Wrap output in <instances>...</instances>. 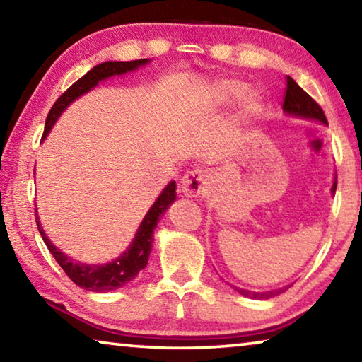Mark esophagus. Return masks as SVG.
<instances>
[{
  "instance_id": "esophagus-1",
  "label": "esophagus",
  "mask_w": 362,
  "mask_h": 362,
  "mask_svg": "<svg viewBox=\"0 0 362 362\" xmlns=\"http://www.w3.org/2000/svg\"><path fill=\"white\" fill-rule=\"evenodd\" d=\"M207 180H209V175L203 170H192V173H187L182 177L180 192L188 198H196V196L203 194Z\"/></svg>"
}]
</instances>
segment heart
<instances>
[{
  "mask_svg": "<svg viewBox=\"0 0 362 362\" xmlns=\"http://www.w3.org/2000/svg\"><path fill=\"white\" fill-rule=\"evenodd\" d=\"M246 89V84L238 79H222L212 88V102L214 105H226V103L238 99ZM260 108V99L255 93H249L241 100V116L250 118Z\"/></svg>",
  "mask_w": 362,
  "mask_h": 362,
  "instance_id": "b5f03b06",
  "label": "heart"
}]
</instances>
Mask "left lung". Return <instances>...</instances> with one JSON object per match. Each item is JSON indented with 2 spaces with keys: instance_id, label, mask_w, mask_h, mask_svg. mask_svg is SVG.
<instances>
[{
  "instance_id": "obj_1",
  "label": "left lung",
  "mask_w": 362,
  "mask_h": 362,
  "mask_svg": "<svg viewBox=\"0 0 362 362\" xmlns=\"http://www.w3.org/2000/svg\"><path fill=\"white\" fill-rule=\"evenodd\" d=\"M283 110L291 116H298V118L313 119V121L322 122V124H327L326 115H324L322 108L317 105V103L311 99V97L306 94L305 90L300 88V86L293 81L291 76H287V88H286ZM335 188H337V180H334L332 193H335ZM231 287L236 292H240L241 296L249 297V298H257V300H267V298L276 297L287 289V287H281V289H274V291H268V292H252L247 289H241V287H235V286H231Z\"/></svg>"
}]
</instances>
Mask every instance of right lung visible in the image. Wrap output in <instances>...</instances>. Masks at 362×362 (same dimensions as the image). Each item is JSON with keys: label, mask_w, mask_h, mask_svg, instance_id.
Listing matches in <instances>:
<instances>
[{"label": "right lung", "mask_w": 362, "mask_h": 362, "mask_svg": "<svg viewBox=\"0 0 362 362\" xmlns=\"http://www.w3.org/2000/svg\"><path fill=\"white\" fill-rule=\"evenodd\" d=\"M150 60L148 59H139L131 60V62H103L100 65H95L93 70H89L83 78H79L75 84H71L65 93L59 97L54 103L51 112H49L46 118L45 134L42 139L47 137L49 131L52 129V126L56 124L59 116L65 112V108L70 105L73 100H76L78 97L89 93L90 89H94L99 81L103 79L112 78L115 75H124L127 71L137 70L139 66L146 65ZM175 201V182H169V185L163 189V193L158 196L155 204L150 207V211L146 212L142 223H140L139 230L134 236L132 243L129 244L124 252H122L118 259H115L110 263H103V265H88V263H79L76 260L66 257L64 252H60L54 244L49 241L45 230L40 223L38 211H36V225H38L40 235L42 241L46 243L49 252L52 254L54 259L62 267L64 272L66 273L73 283L76 286L83 287L86 291L90 292H110L122 287L129 283L140 273V269H144L148 263V257L151 252V243H153V231H155L159 217L168 211V207Z\"/></svg>", "instance_id": "obj_1"}]
</instances>
